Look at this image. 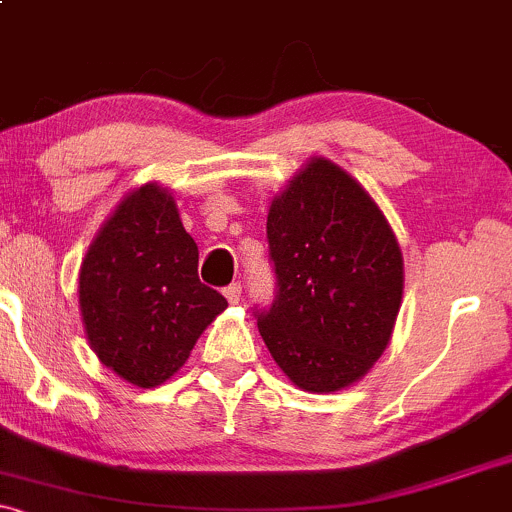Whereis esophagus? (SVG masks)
<instances>
[{"instance_id":"1","label":"esophagus","mask_w":512,"mask_h":512,"mask_svg":"<svg viewBox=\"0 0 512 512\" xmlns=\"http://www.w3.org/2000/svg\"><path fill=\"white\" fill-rule=\"evenodd\" d=\"M223 296H226L228 303L236 305V303H240V296H243V286H240V284L226 286V289H223Z\"/></svg>"}]
</instances>
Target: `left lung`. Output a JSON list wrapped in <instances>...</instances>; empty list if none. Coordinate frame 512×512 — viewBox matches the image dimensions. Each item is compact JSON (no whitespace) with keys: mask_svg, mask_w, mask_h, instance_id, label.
I'll use <instances>...</instances> for the list:
<instances>
[{"mask_svg":"<svg viewBox=\"0 0 512 512\" xmlns=\"http://www.w3.org/2000/svg\"><path fill=\"white\" fill-rule=\"evenodd\" d=\"M276 298L257 327L305 392H339L375 366L395 330L404 260L383 209L330 158L313 156L269 204Z\"/></svg>","mask_w":512,"mask_h":512,"instance_id":"8db88e82","label":"left lung"}]
</instances>
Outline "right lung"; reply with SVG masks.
Segmentation results:
<instances>
[{
	"label": "right lung",
	"mask_w": 512,
	"mask_h": 512,
	"mask_svg": "<svg viewBox=\"0 0 512 512\" xmlns=\"http://www.w3.org/2000/svg\"><path fill=\"white\" fill-rule=\"evenodd\" d=\"M197 262L168 187L146 182L120 199L79 269L81 322L105 368L149 390L185 366L199 334L228 308L199 281Z\"/></svg>",
	"instance_id": "obj_1"
}]
</instances>
